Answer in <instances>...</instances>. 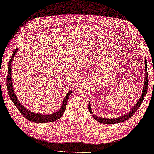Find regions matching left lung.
I'll list each match as a JSON object with an SVG mask.
<instances>
[{
  "label": "left lung",
  "mask_w": 154,
  "mask_h": 154,
  "mask_svg": "<svg viewBox=\"0 0 154 154\" xmlns=\"http://www.w3.org/2000/svg\"><path fill=\"white\" fill-rule=\"evenodd\" d=\"M145 79H144V84H143V91L141 93V95L139 97V100H138L137 104H135L133 106L130 108V111L128 112H126L125 114H123L122 116H119L118 117L116 118H104V117H97V115H93L91 108V104L89 103V110L91 114L92 115L94 119L99 122L100 123H104V124H114V123H118L121 122H123L129 119L130 118L132 117V116L134 114V113L137 112V110L139 108L140 106L142 104L143 100L145 99V97L146 94H147V89H148V83H149V79H148V74H147V60H145Z\"/></svg>",
  "instance_id": "1"
}]
</instances>
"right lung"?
Returning <instances> with one entry per match:
<instances>
[{
	"label": "right lung",
	"mask_w": 154,
	"mask_h": 154,
	"mask_svg": "<svg viewBox=\"0 0 154 154\" xmlns=\"http://www.w3.org/2000/svg\"><path fill=\"white\" fill-rule=\"evenodd\" d=\"M18 48H16L14 50L13 54H12L11 57L10 58V60L9 61L8 64V73H7V89L8 91V94L10 98L12 100L15 106L17 107V109L19 110V111L21 112V114L26 118V119L29 121H31L32 122L35 123H49V122H53L59 119L60 117H62L63 115L66 108V106L67 104V101L69 97L71 95L72 90H70L67 92V94L65 95L63 100L62 105L60 108H59V110H57V112L52 113V114L49 115H44L41 114V113H35L31 111V110H28L26 107H24L21 102H20L17 99V96L15 94L14 87H13V83H12V73H11V67H12V61L14 60V58L16 56L17 54V50Z\"/></svg>",
	"instance_id": "add662e5"
}]
</instances>
